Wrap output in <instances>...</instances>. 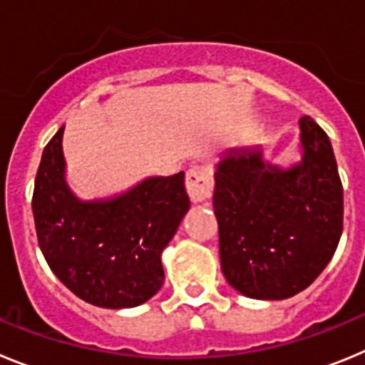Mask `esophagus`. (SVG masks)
Segmentation results:
<instances>
[{
  "instance_id": "1",
  "label": "esophagus",
  "mask_w": 365,
  "mask_h": 365,
  "mask_svg": "<svg viewBox=\"0 0 365 365\" xmlns=\"http://www.w3.org/2000/svg\"><path fill=\"white\" fill-rule=\"evenodd\" d=\"M186 190L193 202H202L212 197L214 192V179L208 166H193L186 173Z\"/></svg>"
}]
</instances>
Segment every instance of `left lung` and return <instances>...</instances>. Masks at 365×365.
Wrapping results in <instances>:
<instances>
[{
  "label": "left lung",
  "mask_w": 365,
  "mask_h": 365,
  "mask_svg": "<svg viewBox=\"0 0 365 365\" xmlns=\"http://www.w3.org/2000/svg\"><path fill=\"white\" fill-rule=\"evenodd\" d=\"M302 159L270 164L263 146L228 150L215 164L214 210L227 282L254 299H285L327 267L344 228V190L327 133L299 118Z\"/></svg>",
  "instance_id": "1"
}]
</instances>
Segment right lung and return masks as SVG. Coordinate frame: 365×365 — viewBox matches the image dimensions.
Masks as SVG:
<instances>
[{"mask_svg": "<svg viewBox=\"0 0 365 365\" xmlns=\"http://www.w3.org/2000/svg\"><path fill=\"white\" fill-rule=\"evenodd\" d=\"M63 125L41 153L32 193L38 243L56 278L83 302L137 307L164 283L163 250L190 210L185 172L83 201L66 180Z\"/></svg>", "mask_w": 365, "mask_h": 365, "instance_id": "add662e5", "label": "right lung"}]
</instances>
